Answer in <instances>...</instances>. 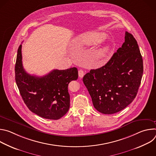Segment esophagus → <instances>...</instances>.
Returning <instances> with one entry per match:
<instances>
[{"label":"esophagus","mask_w":156,"mask_h":156,"mask_svg":"<svg viewBox=\"0 0 156 156\" xmlns=\"http://www.w3.org/2000/svg\"><path fill=\"white\" fill-rule=\"evenodd\" d=\"M84 75V71L83 70H80L78 71V75H79L80 78H83Z\"/></svg>","instance_id":"1"}]
</instances>
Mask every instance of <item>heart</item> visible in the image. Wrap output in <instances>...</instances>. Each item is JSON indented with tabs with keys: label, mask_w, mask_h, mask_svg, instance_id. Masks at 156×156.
<instances>
[{
	"label": "heart",
	"mask_w": 156,
	"mask_h": 156,
	"mask_svg": "<svg viewBox=\"0 0 156 156\" xmlns=\"http://www.w3.org/2000/svg\"><path fill=\"white\" fill-rule=\"evenodd\" d=\"M105 38V36L100 33H93L84 36L81 39V44L83 46H92L102 42ZM110 49L109 45L104 46L99 49L95 54L94 57L98 61H102L107 56Z\"/></svg>",
	"instance_id": "heart-1"
}]
</instances>
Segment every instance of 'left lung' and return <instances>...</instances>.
I'll return each mask as SVG.
<instances>
[{
	"mask_svg": "<svg viewBox=\"0 0 156 156\" xmlns=\"http://www.w3.org/2000/svg\"><path fill=\"white\" fill-rule=\"evenodd\" d=\"M143 73V62L135 38L125 32V42L102 67L91 70L83 78L94 108L113 114L135 99Z\"/></svg>",
	"mask_w": 156,
	"mask_h": 156,
	"instance_id": "left-lung-1",
	"label": "left lung"
}]
</instances>
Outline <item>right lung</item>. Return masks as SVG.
<instances>
[{"mask_svg":"<svg viewBox=\"0 0 156 156\" xmlns=\"http://www.w3.org/2000/svg\"><path fill=\"white\" fill-rule=\"evenodd\" d=\"M15 71L20 93L32 112L46 119L58 120L68 112L70 108L68 85L72 80L78 79L76 67L54 70L41 77L31 75L23 69L20 44Z\"/></svg>","mask_w":156,"mask_h":156,"instance_id":"1","label":"right lung"}]
</instances>
